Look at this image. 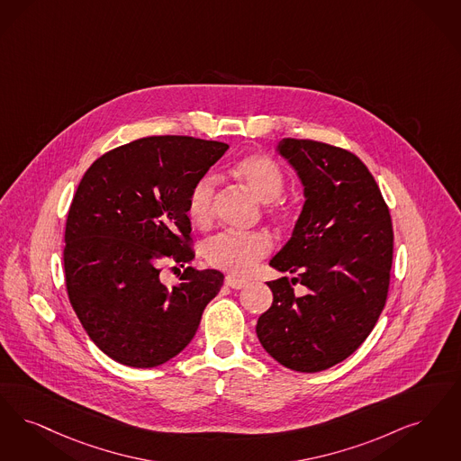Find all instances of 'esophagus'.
Masks as SVG:
<instances>
[{
  "mask_svg": "<svg viewBox=\"0 0 461 461\" xmlns=\"http://www.w3.org/2000/svg\"><path fill=\"white\" fill-rule=\"evenodd\" d=\"M224 285H226V286H230V288H233V290H240V288H245V286L249 285V281H247V279H243V277L231 276V275H228V276L224 277Z\"/></svg>",
  "mask_w": 461,
  "mask_h": 461,
  "instance_id": "34e87169",
  "label": "esophagus"
}]
</instances>
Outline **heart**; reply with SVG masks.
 Wrapping results in <instances>:
<instances>
[{
  "instance_id": "heart-1",
  "label": "heart",
  "mask_w": 461,
  "mask_h": 461,
  "mask_svg": "<svg viewBox=\"0 0 461 461\" xmlns=\"http://www.w3.org/2000/svg\"><path fill=\"white\" fill-rule=\"evenodd\" d=\"M231 175L245 185L260 203H269L273 211H283L277 201L285 190V173L276 161L266 154H250L231 166ZM216 180L203 175L192 185L186 199V214L190 221L203 226L212 218V203ZM273 243L266 233H237L222 231L203 243L205 260L222 271L235 275L249 273L258 258L269 254Z\"/></svg>"
}]
</instances>
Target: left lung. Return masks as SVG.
<instances>
[{
    "label": "left lung",
    "instance_id": "obj_1",
    "mask_svg": "<svg viewBox=\"0 0 461 461\" xmlns=\"http://www.w3.org/2000/svg\"><path fill=\"white\" fill-rule=\"evenodd\" d=\"M305 203L292 239L271 258L273 305L258 317V341L296 372H321L357 350L386 303L393 224L381 190L355 154L315 140L283 139ZM308 288L296 297L291 283Z\"/></svg>",
    "mask_w": 461,
    "mask_h": 461
}]
</instances>
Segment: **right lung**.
<instances>
[{
    "label": "right lung",
    "instance_id": "add662e5",
    "mask_svg": "<svg viewBox=\"0 0 461 461\" xmlns=\"http://www.w3.org/2000/svg\"><path fill=\"white\" fill-rule=\"evenodd\" d=\"M228 144L146 137L94 161L75 192L65 230V281L84 330L129 367L161 366L195 336L222 273L197 271L186 199ZM163 263L184 267L167 289Z\"/></svg>",
    "mask_w": 461,
    "mask_h": 461
}]
</instances>
